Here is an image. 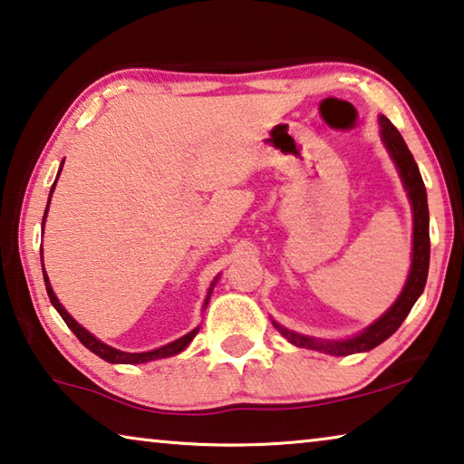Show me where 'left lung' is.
Listing matches in <instances>:
<instances>
[{
    "label": "left lung",
    "instance_id": "8db88e82",
    "mask_svg": "<svg viewBox=\"0 0 464 464\" xmlns=\"http://www.w3.org/2000/svg\"><path fill=\"white\" fill-rule=\"evenodd\" d=\"M382 126V140H384L388 152H391L392 160L399 167V173L404 183V189L409 192L411 204H413V264H411V272L404 285L399 299L394 301V305L388 310L380 320L365 330V333L357 334L349 341H318V338H310L297 333H291L283 326H278L286 341L295 344V347L314 349L322 353H330V355H351V353H362L378 347L380 343H384L388 336H392L399 326L407 318L411 307L415 305L417 297L421 295L425 289V281H428V270H430V210H428V194H425V186L419 173V167L415 163L413 154L407 149L401 131L396 130L391 120L380 117Z\"/></svg>",
    "mask_w": 464,
    "mask_h": 464
}]
</instances>
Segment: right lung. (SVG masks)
I'll list each match as a JSON object with an SVG mask.
<instances>
[{
    "mask_svg": "<svg viewBox=\"0 0 464 464\" xmlns=\"http://www.w3.org/2000/svg\"><path fill=\"white\" fill-rule=\"evenodd\" d=\"M57 178H60V175H57ZM53 189H55V183H53V188H51V194H53ZM51 194H49V200H51ZM47 208H49V204H47ZM45 217H47V210H45ZM45 217H43V225H45ZM43 276H45V286H47V295L51 299V304H53L55 310L60 312V315L63 318L65 324L70 326L72 333L78 336V341L82 343L86 349H91L94 355H99L101 359H105V362H109V363H144V362H152V359H163V357L178 355V353H181L183 349H186L188 344L192 343V338L198 334V328H196V330H192V333H188L186 336L178 338V341L165 344V347L154 349V351H146V353H123V351H117L113 347H109V344L101 343L99 338H94L91 333H88V330H84L82 326H80L78 322L73 320L68 312H65V307L60 304V301H57L55 293H53V289H51V285H49V276L45 275V270H43ZM215 283H212V286H215ZM212 286H210V291H212ZM210 291H208V297H206V304H208V299H210Z\"/></svg>",
    "mask_w": 464,
    "mask_h": 464,
    "instance_id": "obj_1",
    "label": "right lung"
}]
</instances>
